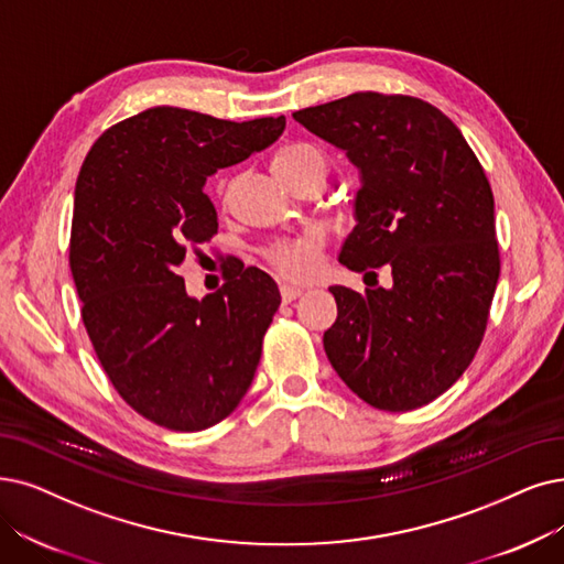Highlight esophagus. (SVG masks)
Returning a JSON list of instances; mask_svg holds the SVG:
<instances>
[{
  "instance_id": "1",
  "label": "esophagus",
  "mask_w": 564,
  "mask_h": 564,
  "mask_svg": "<svg viewBox=\"0 0 564 564\" xmlns=\"http://www.w3.org/2000/svg\"><path fill=\"white\" fill-rule=\"evenodd\" d=\"M303 286H296V284H282L280 286V294H282V301L284 303H291L294 299H299L303 294Z\"/></svg>"
}]
</instances>
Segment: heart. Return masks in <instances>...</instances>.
<instances>
[{
	"label": "heart",
	"mask_w": 564,
	"mask_h": 564,
	"mask_svg": "<svg viewBox=\"0 0 564 564\" xmlns=\"http://www.w3.org/2000/svg\"><path fill=\"white\" fill-rule=\"evenodd\" d=\"M270 169H273L275 177H291L299 173H319L326 177L324 154L307 143H291L280 148L273 156V162H270ZM270 261H273V265L286 278H310L317 273L319 268V242L312 236L289 240L270 254Z\"/></svg>",
	"instance_id": "heart-1"
}]
</instances>
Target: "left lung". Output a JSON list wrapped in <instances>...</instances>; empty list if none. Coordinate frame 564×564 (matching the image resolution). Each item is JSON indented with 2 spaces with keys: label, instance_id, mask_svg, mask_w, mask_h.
Listing matches in <instances>:
<instances>
[{
  "label": "left lung",
  "instance_id": "8db88e82",
  "mask_svg": "<svg viewBox=\"0 0 564 564\" xmlns=\"http://www.w3.org/2000/svg\"><path fill=\"white\" fill-rule=\"evenodd\" d=\"M294 120L358 169L356 227L337 259L366 275L389 265L393 278L366 294L330 286V366L377 410L423 408L475 358L498 286L486 173L460 129L414 97L356 93L296 110Z\"/></svg>",
  "mask_w": 564,
  "mask_h": 564
}]
</instances>
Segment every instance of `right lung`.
<instances>
[{
    "label": "right lung",
    "instance_id": "right-lung-1",
    "mask_svg": "<svg viewBox=\"0 0 564 564\" xmlns=\"http://www.w3.org/2000/svg\"><path fill=\"white\" fill-rule=\"evenodd\" d=\"M284 127V116L231 122L154 106L106 129L83 162L69 247L83 324L116 391L169 431L227 419L254 379L282 301L275 280L236 263L198 301L177 265L217 234L206 180Z\"/></svg>",
    "mask_w": 564,
    "mask_h": 564
}]
</instances>
